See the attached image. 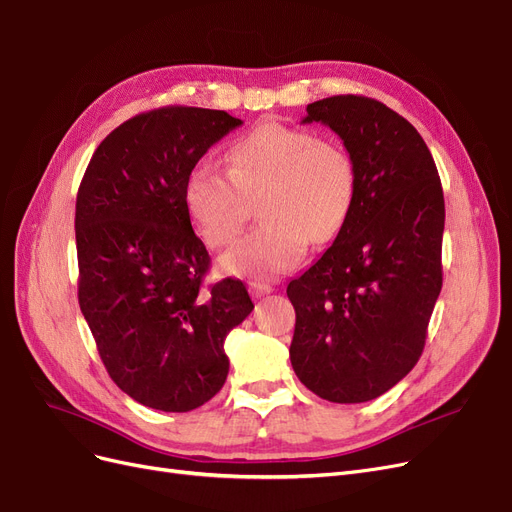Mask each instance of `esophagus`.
<instances>
[{"label":"esophagus","mask_w":512,"mask_h":512,"mask_svg":"<svg viewBox=\"0 0 512 512\" xmlns=\"http://www.w3.org/2000/svg\"><path fill=\"white\" fill-rule=\"evenodd\" d=\"M249 291H251L253 298H261V295L272 293V285L270 283H261V280H251Z\"/></svg>","instance_id":"esophagus-1"}]
</instances>
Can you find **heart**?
<instances>
[{
	"label": "heart",
	"instance_id": "obj_1",
	"mask_svg": "<svg viewBox=\"0 0 512 512\" xmlns=\"http://www.w3.org/2000/svg\"><path fill=\"white\" fill-rule=\"evenodd\" d=\"M357 166L332 140L283 123H261L227 151V170L195 163L185 180V208L210 249H223L249 219L257 200L263 221L221 257V270L274 278L295 268L308 240H334L355 206Z\"/></svg>",
	"mask_w": 512,
	"mask_h": 512
}]
</instances>
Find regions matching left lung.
Returning a JSON list of instances; mask_svg holds the SVG:
<instances>
[{"instance_id": "left-lung-1", "label": "left lung", "mask_w": 512, "mask_h": 512, "mask_svg": "<svg viewBox=\"0 0 512 512\" xmlns=\"http://www.w3.org/2000/svg\"><path fill=\"white\" fill-rule=\"evenodd\" d=\"M302 123L340 136L357 197L334 244L293 278L291 366L319 398L368 402L419 361L442 289L444 195L430 148L398 112L364 95L306 106Z\"/></svg>"}]
</instances>
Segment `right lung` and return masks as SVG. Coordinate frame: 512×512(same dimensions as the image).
Wrapping results in <instances>:
<instances>
[{
	"instance_id": "obj_1",
	"label": "right lung",
	"mask_w": 512,
	"mask_h": 512,
	"mask_svg": "<svg viewBox=\"0 0 512 512\" xmlns=\"http://www.w3.org/2000/svg\"><path fill=\"white\" fill-rule=\"evenodd\" d=\"M238 125L191 106L136 114L97 146L78 187V304L112 381L148 408L214 398L229 372L223 342L253 310L242 280L204 285L210 257L183 197L191 168Z\"/></svg>"
}]
</instances>
